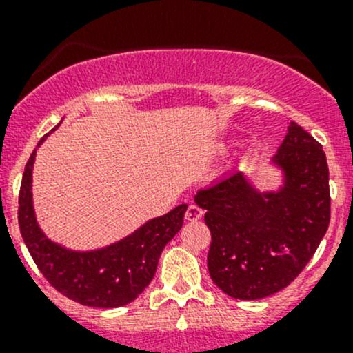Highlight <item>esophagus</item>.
I'll use <instances>...</instances> for the list:
<instances>
[{
    "label": "esophagus",
    "instance_id": "1",
    "mask_svg": "<svg viewBox=\"0 0 353 353\" xmlns=\"http://www.w3.org/2000/svg\"><path fill=\"white\" fill-rule=\"evenodd\" d=\"M184 216H186V220H190V222H196V220H199L203 216V210L196 205H190Z\"/></svg>",
    "mask_w": 353,
    "mask_h": 353
}]
</instances>
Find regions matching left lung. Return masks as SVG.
<instances>
[{
  "instance_id": "obj_1",
  "label": "left lung",
  "mask_w": 353,
  "mask_h": 353,
  "mask_svg": "<svg viewBox=\"0 0 353 353\" xmlns=\"http://www.w3.org/2000/svg\"><path fill=\"white\" fill-rule=\"evenodd\" d=\"M272 163L283 176L276 191L261 193L234 170L194 196L212 232L210 276L241 301L290 285L328 230L330 172L321 145L292 121Z\"/></svg>"
}]
</instances>
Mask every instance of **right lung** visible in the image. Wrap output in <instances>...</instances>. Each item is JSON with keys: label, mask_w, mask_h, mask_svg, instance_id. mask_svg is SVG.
<instances>
[{"label": "right lung", "mask_w": 353, "mask_h": 353, "mask_svg": "<svg viewBox=\"0 0 353 353\" xmlns=\"http://www.w3.org/2000/svg\"><path fill=\"white\" fill-rule=\"evenodd\" d=\"M48 138H41L37 147ZM32 152L22 177L19 196V225L23 243L49 283L68 299L88 307H121L138 297L155 275L165 244L183 227L188 205L134 230L117 243L94 251H73L46 237L32 205Z\"/></svg>", "instance_id": "1"}]
</instances>
